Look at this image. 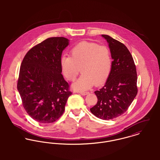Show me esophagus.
I'll return each mask as SVG.
<instances>
[{"mask_svg": "<svg viewBox=\"0 0 160 160\" xmlns=\"http://www.w3.org/2000/svg\"><path fill=\"white\" fill-rule=\"evenodd\" d=\"M79 93L80 94H81L82 95H88V94L89 93V92H88L83 91L79 92Z\"/></svg>", "mask_w": 160, "mask_h": 160, "instance_id": "34e87169", "label": "esophagus"}]
</instances>
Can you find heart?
<instances>
[{
	"label": "heart",
	"instance_id": "heart-1",
	"mask_svg": "<svg viewBox=\"0 0 160 160\" xmlns=\"http://www.w3.org/2000/svg\"><path fill=\"white\" fill-rule=\"evenodd\" d=\"M65 77L73 81L81 71L82 75L72 86L76 91H85L95 84L98 86L106 81L112 69L111 53L106 46L94 42H81L71 50V57L64 55L60 60Z\"/></svg>",
	"mask_w": 160,
	"mask_h": 160
}]
</instances>
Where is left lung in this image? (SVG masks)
I'll return each mask as SVG.
<instances>
[{
    "label": "left lung",
    "instance_id": "8db88e82",
    "mask_svg": "<svg viewBox=\"0 0 160 160\" xmlns=\"http://www.w3.org/2000/svg\"><path fill=\"white\" fill-rule=\"evenodd\" d=\"M102 36L107 41L112 61V69L105 86L94 92L97 103L90 109L96 117L112 119L125 113L137 93V71L128 48L108 35Z\"/></svg>",
    "mask_w": 160,
    "mask_h": 160
}]
</instances>
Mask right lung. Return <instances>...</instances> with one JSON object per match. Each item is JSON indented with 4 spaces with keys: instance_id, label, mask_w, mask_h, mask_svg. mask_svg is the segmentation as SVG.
<instances>
[{
    "instance_id": "add662e5",
    "label": "right lung",
    "mask_w": 160,
    "mask_h": 160,
    "mask_svg": "<svg viewBox=\"0 0 160 160\" xmlns=\"http://www.w3.org/2000/svg\"><path fill=\"white\" fill-rule=\"evenodd\" d=\"M69 41L63 37L48 38L30 49L22 63L17 89L27 113L40 123L57 120L72 93L60 65Z\"/></svg>"
}]
</instances>
